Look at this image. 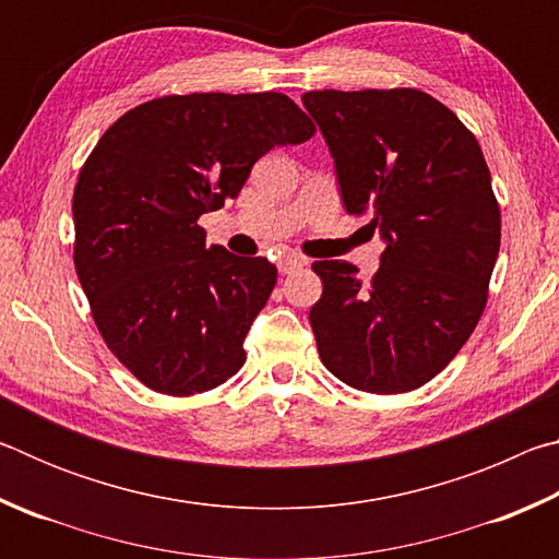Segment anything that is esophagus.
Instances as JSON below:
<instances>
[{"mask_svg": "<svg viewBox=\"0 0 559 559\" xmlns=\"http://www.w3.org/2000/svg\"><path fill=\"white\" fill-rule=\"evenodd\" d=\"M300 266H306V261H302L300 257H283V259H278V271L281 273H293V271H298Z\"/></svg>", "mask_w": 559, "mask_h": 559, "instance_id": "34e87169", "label": "esophagus"}]
</instances>
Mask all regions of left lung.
Wrapping results in <instances>:
<instances>
[{"instance_id":"left-lung-1","label":"left lung","mask_w":559,"mask_h":559,"mask_svg":"<svg viewBox=\"0 0 559 559\" xmlns=\"http://www.w3.org/2000/svg\"><path fill=\"white\" fill-rule=\"evenodd\" d=\"M343 204L386 243L370 283L347 261H316L323 296L310 325L323 365L372 394L437 377L486 308L500 210L478 140L416 88L310 91Z\"/></svg>"}]
</instances>
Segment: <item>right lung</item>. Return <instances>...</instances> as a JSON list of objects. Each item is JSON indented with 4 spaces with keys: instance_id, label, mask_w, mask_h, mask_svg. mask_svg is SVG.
I'll return each instance as SVG.
<instances>
[{
    "instance_id": "right-lung-1",
    "label": "right lung",
    "mask_w": 559,
    "mask_h": 559,
    "mask_svg": "<svg viewBox=\"0 0 559 559\" xmlns=\"http://www.w3.org/2000/svg\"><path fill=\"white\" fill-rule=\"evenodd\" d=\"M313 132L283 93H189L128 110L93 147L73 192L75 273L110 353L150 390L189 396L241 370L278 271L206 249L197 222L269 150Z\"/></svg>"
}]
</instances>
